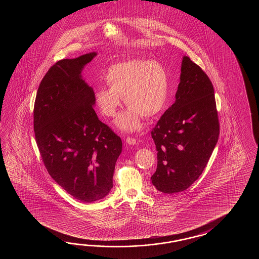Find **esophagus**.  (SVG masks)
<instances>
[{"instance_id":"obj_1","label":"esophagus","mask_w":259,"mask_h":259,"mask_svg":"<svg viewBox=\"0 0 259 259\" xmlns=\"http://www.w3.org/2000/svg\"><path fill=\"white\" fill-rule=\"evenodd\" d=\"M126 143L130 145H135L137 143V141L134 138L127 137L126 138Z\"/></svg>"}]
</instances>
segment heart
<instances>
[{
	"instance_id": "1",
	"label": "heart",
	"mask_w": 259,
	"mask_h": 259,
	"mask_svg": "<svg viewBox=\"0 0 259 259\" xmlns=\"http://www.w3.org/2000/svg\"><path fill=\"white\" fill-rule=\"evenodd\" d=\"M105 79L109 87L94 91V103L103 116L115 117L124 98L130 108L116 122L122 131L137 130L141 127V116L153 118L167 103L169 74L158 61L133 59L116 63L107 69Z\"/></svg>"
}]
</instances>
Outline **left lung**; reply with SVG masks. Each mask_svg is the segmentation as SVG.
<instances>
[{
    "label": "left lung",
    "mask_w": 259,
    "mask_h": 259,
    "mask_svg": "<svg viewBox=\"0 0 259 259\" xmlns=\"http://www.w3.org/2000/svg\"><path fill=\"white\" fill-rule=\"evenodd\" d=\"M175 103L152 131L157 168L151 177L161 193H180L202 174L219 140L220 123L209 77L183 56Z\"/></svg>",
    "instance_id": "obj_1"
}]
</instances>
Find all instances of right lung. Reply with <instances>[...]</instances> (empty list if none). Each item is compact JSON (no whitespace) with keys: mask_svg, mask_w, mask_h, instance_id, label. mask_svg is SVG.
I'll return each instance as SVG.
<instances>
[{"mask_svg":"<svg viewBox=\"0 0 259 259\" xmlns=\"http://www.w3.org/2000/svg\"><path fill=\"white\" fill-rule=\"evenodd\" d=\"M96 52L58 61L39 84L34 105V132L51 177L83 203L105 198L113 188L121 139L94 111V89L83 69Z\"/></svg>","mask_w":259,"mask_h":259,"instance_id":"add662e5","label":"right lung"}]
</instances>
